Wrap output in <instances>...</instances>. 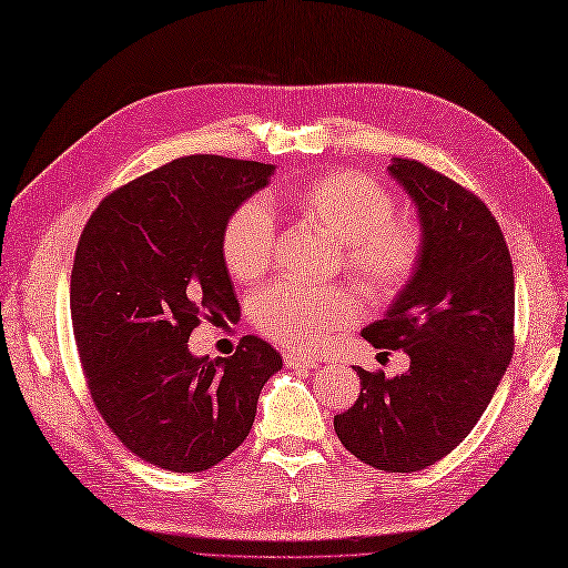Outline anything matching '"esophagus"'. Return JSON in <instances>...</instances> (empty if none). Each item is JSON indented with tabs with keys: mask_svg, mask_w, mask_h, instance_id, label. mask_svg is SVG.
Masks as SVG:
<instances>
[{
	"mask_svg": "<svg viewBox=\"0 0 568 568\" xmlns=\"http://www.w3.org/2000/svg\"><path fill=\"white\" fill-rule=\"evenodd\" d=\"M284 364L288 368H317V358H311V356H303V354H296V352H286L284 354Z\"/></svg>",
	"mask_w": 568,
	"mask_h": 568,
	"instance_id": "34e87169",
	"label": "esophagus"
}]
</instances>
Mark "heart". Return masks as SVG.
Returning a JSON list of instances; mask_svg holds the SVG:
<instances>
[{"instance_id":"heart-1","label":"heart","mask_w":568,"mask_h":568,"mask_svg":"<svg viewBox=\"0 0 568 568\" xmlns=\"http://www.w3.org/2000/svg\"><path fill=\"white\" fill-rule=\"evenodd\" d=\"M284 204L339 245V262L364 294L388 298L417 267L422 236L395 219V200L378 180L332 171L284 192ZM221 255L236 282H255L274 255V219L262 200L241 204L221 236ZM358 303L347 292H325L280 282L253 303V321L284 347L315 352L356 321Z\"/></svg>"}]
</instances>
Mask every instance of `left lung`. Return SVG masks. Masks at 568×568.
<instances>
[{
	"instance_id": "left-lung-1",
	"label": "left lung",
	"mask_w": 568,
	"mask_h": 568,
	"mask_svg": "<svg viewBox=\"0 0 568 568\" xmlns=\"http://www.w3.org/2000/svg\"><path fill=\"white\" fill-rule=\"evenodd\" d=\"M388 173L417 206V267L381 321L362 329L376 349H403L409 368H354V407L335 432L358 460L417 473L460 444L487 409L514 354V262L496 219L477 195L412 159Z\"/></svg>"
}]
</instances>
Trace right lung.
<instances>
[{"label":"right lung","mask_w":568,"mask_h":568,"mask_svg":"<svg viewBox=\"0 0 568 568\" xmlns=\"http://www.w3.org/2000/svg\"><path fill=\"white\" fill-rule=\"evenodd\" d=\"M272 175L257 161L178 159L110 192L77 245L69 308L93 403L124 446L171 473L236 450L282 368L255 335L229 358L187 347L200 317L241 315L221 236Z\"/></svg>","instance_id":"add662e5"}]
</instances>
